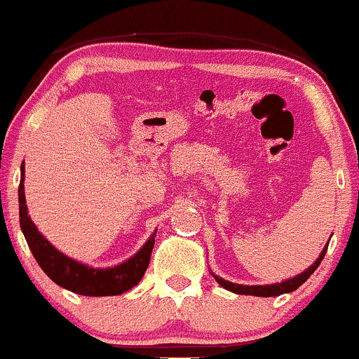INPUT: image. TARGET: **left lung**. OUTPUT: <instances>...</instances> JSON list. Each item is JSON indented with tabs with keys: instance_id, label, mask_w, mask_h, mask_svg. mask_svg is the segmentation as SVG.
Listing matches in <instances>:
<instances>
[{
	"instance_id": "left-lung-1",
	"label": "left lung",
	"mask_w": 359,
	"mask_h": 359,
	"mask_svg": "<svg viewBox=\"0 0 359 359\" xmlns=\"http://www.w3.org/2000/svg\"><path fill=\"white\" fill-rule=\"evenodd\" d=\"M331 241V239H329ZM327 245L329 243L325 244V248L322 249L320 256L317 257L316 263L312 264V266H309L305 269L304 273H300V275L290 278V280H285L281 281V283H273V285H251V287H248V285H239V283H232V281H227L224 280V278L213 275V278L217 280V283L220 285V287H224L225 290H229V292H233V293H239V295H255V297H278V295H283V293H290V292H295L297 288L302 287V285L305 283V281L309 280L310 275H312L313 271H316L317 268H319L320 261L324 259L325 252H327Z\"/></svg>"
}]
</instances>
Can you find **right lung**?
Here are the masks:
<instances>
[{
  "label": "right lung",
  "mask_w": 359,
  "mask_h": 359,
  "mask_svg": "<svg viewBox=\"0 0 359 359\" xmlns=\"http://www.w3.org/2000/svg\"><path fill=\"white\" fill-rule=\"evenodd\" d=\"M22 178H20L18 187V201H20V227H22L23 236H25L28 248L32 255L37 259L39 266L43 269L47 276L59 287L69 290L72 293L86 297H110L122 295L134 288L140 280L151 261V252L154 248L156 231L149 237L146 244L135 252L126 263L116 264L114 268H91L88 264L79 263V261L71 259L66 255L55 249L35 224L32 222L30 215L27 210L25 201V163L22 164Z\"/></svg>",
  "instance_id": "add662e5"
}]
</instances>
